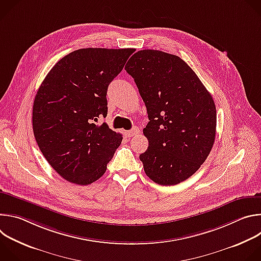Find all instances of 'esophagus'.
Returning <instances> with one entry per match:
<instances>
[{"label": "esophagus", "mask_w": 261, "mask_h": 261, "mask_svg": "<svg viewBox=\"0 0 261 261\" xmlns=\"http://www.w3.org/2000/svg\"><path fill=\"white\" fill-rule=\"evenodd\" d=\"M138 132H139L138 128L134 127L132 130H130V131H126V132H125V136H126V137H128V138H130V137H132V136L137 135V134H138Z\"/></svg>", "instance_id": "obj_1"}]
</instances>
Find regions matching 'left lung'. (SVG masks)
Returning a JSON list of instances; mask_svg holds the SVG:
<instances>
[{
	"label": "left lung",
	"instance_id": "obj_1",
	"mask_svg": "<svg viewBox=\"0 0 261 261\" xmlns=\"http://www.w3.org/2000/svg\"><path fill=\"white\" fill-rule=\"evenodd\" d=\"M125 70L134 79L150 120L143 129L148 147L139 156L145 174L162 186L189 178L214 145L217 114L212 95L187 63L164 51L139 50Z\"/></svg>",
	"mask_w": 261,
	"mask_h": 261
}]
</instances>
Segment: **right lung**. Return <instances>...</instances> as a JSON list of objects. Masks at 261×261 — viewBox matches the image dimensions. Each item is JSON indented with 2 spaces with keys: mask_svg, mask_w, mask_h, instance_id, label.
I'll return each instance as SVG.
<instances>
[{
  "mask_svg": "<svg viewBox=\"0 0 261 261\" xmlns=\"http://www.w3.org/2000/svg\"><path fill=\"white\" fill-rule=\"evenodd\" d=\"M134 48H82L48 72L33 104V131L50 166L66 180L86 186L100 178L122 142L106 123L107 88Z\"/></svg>",
  "mask_w": 261,
  "mask_h": 261,
  "instance_id": "add662e5",
  "label": "right lung"
}]
</instances>
